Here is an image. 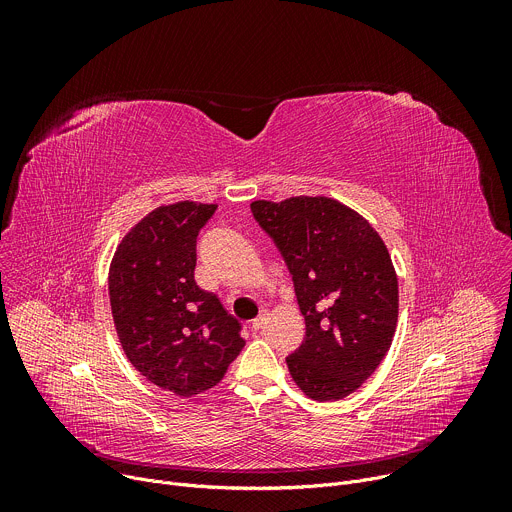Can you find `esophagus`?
<instances>
[{
  "label": "esophagus",
  "instance_id": "obj_1",
  "mask_svg": "<svg viewBox=\"0 0 512 512\" xmlns=\"http://www.w3.org/2000/svg\"><path fill=\"white\" fill-rule=\"evenodd\" d=\"M265 320H267V316L265 314H261V316H257L255 320H253V324H251V330L253 332H259L261 328H263V324H265Z\"/></svg>",
  "mask_w": 512,
  "mask_h": 512
}]
</instances>
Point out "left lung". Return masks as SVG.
<instances>
[{
  "label": "left lung",
  "instance_id": "8db88e82",
  "mask_svg": "<svg viewBox=\"0 0 512 512\" xmlns=\"http://www.w3.org/2000/svg\"><path fill=\"white\" fill-rule=\"evenodd\" d=\"M251 212L294 277L306 338L285 358L314 401H338L367 381L391 348L399 283L381 235L328 196L253 200Z\"/></svg>",
  "mask_w": 512,
  "mask_h": 512
}]
</instances>
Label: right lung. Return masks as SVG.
I'll use <instances>...</instances> for the list:
<instances>
[{
    "mask_svg": "<svg viewBox=\"0 0 512 512\" xmlns=\"http://www.w3.org/2000/svg\"><path fill=\"white\" fill-rule=\"evenodd\" d=\"M216 204L182 200L145 214L109 265L117 338L133 367L178 397L223 381L245 340L239 322L194 281L196 237Z\"/></svg>",
    "mask_w": 512,
    "mask_h": 512,
    "instance_id": "right-lung-1",
    "label": "right lung"
}]
</instances>
